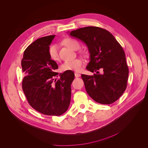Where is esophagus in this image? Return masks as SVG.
<instances>
[{
	"instance_id": "obj_1",
	"label": "esophagus",
	"mask_w": 148,
	"mask_h": 148,
	"mask_svg": "<svg viewBox=\"0 0 148 148\" xmlns=\"http://www.w3.org/2000/svg\"><path fill=\"white\" fill-rule=\"evenodd\" d=\"M74 74H75V77H80V75H81L80 74H78V73H75Z\"/></svg>"
}]
</instances>
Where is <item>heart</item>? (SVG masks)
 <instances>
[{"instance_id": "b5f03b06", "label": "heart", "mask_w": 148, "mask_h": 148, "mask_svg": "<svg viewBox=\"0 0 148 148\" xmlns=\"http://www.w3.org/2000/svg\"><path fill=\"white\" fill-rule=\"evenodd\" d=\"M63 43L66 46L71 48L73 50H77L80 47L79 43L74 40L71 38H66L63 41ZM48 55L51 60L57 61L59 60V53L58 46L56 44L50 45L48 48ZM83 61L80 59H75L71 61H65L61 65V70L62 71H73L79 72L82 70Z\"/></svg>"}]
</instances>
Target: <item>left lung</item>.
<instances>
[{"mask_svg":"<svg viewBox=\"0 0 148 148\" xmlns=\"http://www.w3.org/2000/svg\"><path fill=\"white\" fill-rule=\"evenodd\" d=\"M70 34L86 43L90 54L86 69L96 74L82 75L87 93L96 102L114 103L125 90L129 77L123 47L111 33L100 27L80 28Z\"/></svg>","mask_w":148,"mask_h":148,"instance_id":"8db88e82","label":"left lung"}]
</instances>
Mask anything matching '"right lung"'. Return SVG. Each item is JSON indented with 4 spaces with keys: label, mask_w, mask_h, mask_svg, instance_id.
I'll list each match as a JSON object with an SVG mask.
<instances>
[{
    "label": "right lung",
    "mask_w": 148,
    "mask_h": 148,
    "mask_svg": "<svg viewBox=\"0 0 148 148\" xmlns=\"http://www.w3.org/2000/svg\"><path fill=\"white\" fill-rule=\"evenodd\" d=\"M55 35L43 37L29 45L21 61L24 77L22 86L27 101L35 110L46 115L60 116L66 111L71 101L72 71L58 74V66L48 55ZM60 75L56 80L54 78Z\"/></svg>",
    "instance_id": "obj_1"
}]
</instances>
